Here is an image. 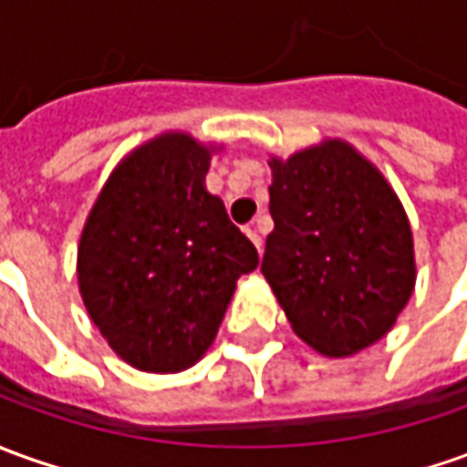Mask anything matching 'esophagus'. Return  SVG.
I'll return each instance as SVG.
<instances>
[{"label":"esophagus","instance_id":"34e87169","mask_svg":"<svg viewBox=\"0 0 467 467\" xmlns=\"http://www.w3.org/2000/svg\"><path fill=\"white\" fill-rule=\"evenodd\" d=\"M246 236L254 241V246L259 249V254H262V249H265V241H262V231H259V221H254L252 226H246Z\"/></svg>","mask_w":467,"mask_h":467}]
</instances>
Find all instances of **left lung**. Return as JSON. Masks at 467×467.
Returning <instances> with one entry per match:
<instances>
[{
  "instance_id": "8db88e82",
  "label": "left lung",
  "mask_w": 467,
  "mask_h": 467,
  "mask_svg": "<svg viewBox=\"0 0 467 467\" xmlns=\"http://www.w3.org/2000/svg\"><path fill=\"white\" fill-rule=\"evenodd\" d=\"M266 282L292 330L326 356L384 337L414 289V246L400 198L343 141L272 160Z\"/></svg>"
}]
</instances>
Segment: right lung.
<instances>
[{
  "mask_svg": "<svg viewBox=\"0 0 467 467\" xmlns=\"http://www.w3.org/2000/svg\"><path fill=\"white\" fill-rule=\"evenodd\" d=\"M211 152L167 134L109 178L78 246L86 310L134 368L182 371L213 343L236 279L259 265L223 201L202 188Z\"/></svg>",
  "mask_w": 467,
  "mask_h": 467,
  "instance_id": "1",
  "label": "right lung"
}]
</instances>
